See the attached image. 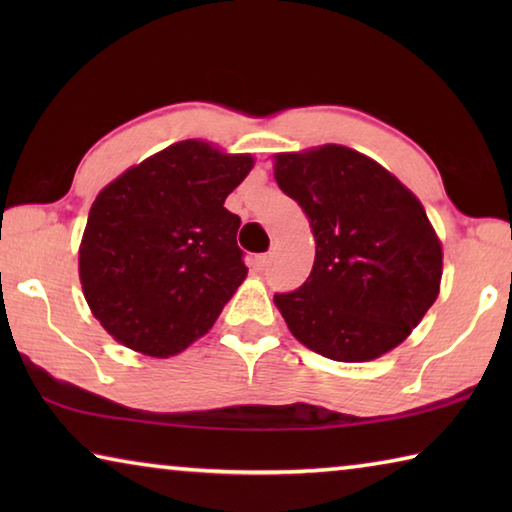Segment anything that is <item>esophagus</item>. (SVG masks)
<instances>
[{
  "label": "esophagus",
  "mask_w": 512,
  "mask_h": 512,
  "mask_svg": "<svg viewBox=\"0 0 512 512\" xmlns=\"http://www.w3.org/2000/svg\"><path fill=\"white\" fill-rule=\"evenodd\" d=\"M268 264H271V255H257V257L253 259V271L264 273L266 268H268Z\"/></svg>",
  "instance_id": "34e87169"
}]
</instances>
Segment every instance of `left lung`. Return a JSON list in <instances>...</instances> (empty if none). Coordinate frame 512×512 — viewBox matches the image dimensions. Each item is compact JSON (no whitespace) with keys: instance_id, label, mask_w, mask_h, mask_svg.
I'll return each mask as SVG.
<instances>
[{"instance_id":"1","label":"left lung","mask_w":512,"mask_h":512,"mask_svg":"<svg viewBox=\"0 0 512 512\" xmlns=\"http://www.w3.org/2000/svg\"><path fill=\"white\" fill-rule=\"evenodd\" d=\"M275 180L316 239L307 282L273 298L291 334L348 363L400 345L443 277V248L422 203L381 164L339 144L280 153Z\"/></svg>"}]
</instances>
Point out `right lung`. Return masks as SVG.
Listing matches in <instances>:
<instances>
[{
    "label": "right lung",
    "instance_id": "add662e5",
    "mask_svg": "<svg viewBox=\"0 0 512 512\" xmlns=\"http://www.w3.org/2000/svg\"><path fill=\"white\" fill-rule=\"evenodd\" d=\"M253 169L185 140L121 173L90 207L79 248L85 300L110 336L149 357L183 352L246 280L241 219L225 198Z\"/></svg>",
    "mask_w": 512,
    "mask_h": 512
}]
</instances>
